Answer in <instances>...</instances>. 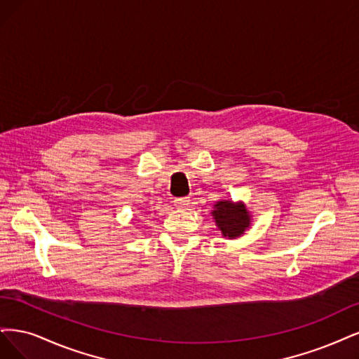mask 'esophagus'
Returning <instances> with one entry per match:
<instances>
[{"label":"esophagus","mask_w":359,"mask_h":359,"mask_svg":"<svg viewBox=\"0 0 359 359\" xmlns=\"http://www.w3.org/2000/svg\"><path fill=\"white\" fill-rule=\"evenodd\" d=\"M172 203H175V205L177 207V209L184 210L189 205V198H176Z\"/></svg>","instance_id":"esophagus-1"}]
</instances>
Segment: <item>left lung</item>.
I'll use <instances>...</instances> for the list:
<instances>
[{
    "label": "left lung",
    "mask_w": 359,
    "mask_h": 359,
    "mask_svg": "<svg viewBox=\"0 0 359 359\" xmlns=\"http://www.w3.org/2000/svg\"><path fill=\"white\" fill-rule=\"evenodd\" d=\"M210 215L225 238H238L252 225V213L243 201L234 203L233 200H219L213 205Z\"/></svg>",
    "instance_id": "obj_1"
}]
</instances>
